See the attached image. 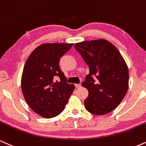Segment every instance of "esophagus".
<instances>
[{
	"instance_id": "34e87169",
	"label": "esophagus",
	"mask_w": 146,
	"mask_h": 146,
	"mask_svg": "<svg viewBox=\"0 0 146 146\" xmlns=\"http://www.w3.org/2000/svg\"><path fill=\"white\" fill-rule=\"evenodd\" d=\"M81 86V84H75V88H79Z\"/></svg>"
}]
</instances>
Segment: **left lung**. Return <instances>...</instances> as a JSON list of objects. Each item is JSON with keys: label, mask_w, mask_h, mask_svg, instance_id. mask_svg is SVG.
Wrapping results in <instances>:
<instances>
[{"label": "left lung", "mask_w": 146, "mask_h": 146, "mask_svg": "<svg viewBox=\"0 0 146 146\" xmlns=\"http://www.w3.org/2000/svg\"><path fill=\"white\" fill-rule=\"evenodd\" d=\"M74 47L90 70L81 84L88 90L85 107L95 115L110 112L128 89L129 72L125 60L117 47L105 39L78 42Z\"/></svg>", "instance_id": "obj_1"}]
</instances>
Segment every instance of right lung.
<instances>
[{
  "instance_id": "add662e5",
  "label": "right lung",
  "mask_w": 146,
  "mask_h": 146,
  "mask_svg": "<svg viewBox=\"0 0 146 146\" xmlns=\"http://www.w3.org/2000/svg\"><path fill=\"white\" fill-rule=\"evenodd\" d=\"M72 43H44L29 55L21 78V88L26 102L34 112L52 118L65 108L75 87L68 84L60 69V58ZM60 79L55 81V76Z\"/></svg>"
}]
</instances>
